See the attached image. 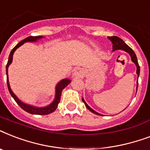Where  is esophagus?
I'll return each instance as SVG.
<instances>
[{
  "mask_svg": "<svg viewBox=\"0 0 150 150\" xmlns=\"http://www.w3.org/2000/svg\"><path fill=\"white\" fill-rule=\"evenodd\" d=\"M83 75V71L81 69V68H75L74 71H73V76L75 77H80V76H82Z\"/></svg>",
  "mask_w": 150,
  "mask_h": 150,
  "instance_id": "34e87169",
  "label": "esophagus"
}]
</instances>
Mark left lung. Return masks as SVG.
Here are the masks:
<instances>
[{
  "instance_id": "8db88e82",
  "label": "left lung",
  "mask_w": 150,
  "mask_h": 150,
  "mask_svg": "<svg viewBox=\"0 0 150 150\" xmlns=\"http://www.w3.org/2000/svg\"><path fill=\"white\" fill-rule=\"evenodd\" d=\"M107 38L109 39L111 41L112 43H113V51H115V50H124V51L127 52L131 57V59H132V61L133 63L135 64V66H136V74L138 75V78L139 76V73H140V68L139 65V63H138V60H137V57L135 55V52L133 51V50L131 47H129L127 44H126L125 42H124L121 38H119L117 36H108ZM138 89V81H137V86H136V92H137ZM82 102L84 103L86 107H87V109L89 110L92 113H93L95 114H97V115H102L101 114H99L98 112L95 111L93 109H92L91 107H89V105L87 104L86 102L85 101V100L83 98H82Z\"/></svg>"
}]
</instances>
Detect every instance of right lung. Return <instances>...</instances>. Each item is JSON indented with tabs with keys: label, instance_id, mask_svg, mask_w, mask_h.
<instances>
[{
	"label": "right lung",
	"instance_id": "add662e5",
	"mask_svg": "<svg viewBox=\"0 0 150 150\" xmlns=\"http://www.w3.org/2000/svg\"><path fill=\"white\" fill-rule=\"evenodd\" d=\"M43 38V36H29L27 37L25 40H22L20 43H18L17 45L15 46V47L13 48L12 50L11 51L10 55H9V57H8V64L6 65V75H7V85H8V90H9V93L11 95L14 100H15V102L17 103L19 105V107L23 109L24 110H25L26 112L29 113V114H38V115H46V114H49L52 112H54L55 110L57 109V107L58 106V103L61 100V92L64 88H65L67 86H68L69 83L71 82V80L69 79H64L61 80L60 82L56 85V87H55V96H54V99L53 100V102L51 103H50L46 107H35V106H33V105L28 104V103H25L22 102V100H20L18 98L17 96L15 95L13 91L11 89L10 84H9V80H8V67L10 65L11 62H12L13 60V54L15 53V51L17 50L18 48L21 47L22 44H24L25 43H27V42H37L38 40H40V39Z\"/></svg>",
	"mask_w": 150,
	"mask_h": 150
}]
</instances>
